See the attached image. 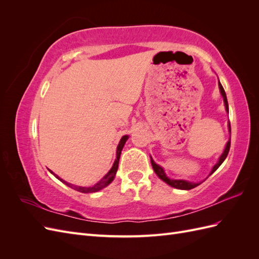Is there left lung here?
Instances as JSON below:
<instances>
[{
	"label": "left lung",
	"instance_id": "left-lung-1",
	"mask_svg": "<svg viewBox=\"0 0 259 259\" xmlns=\"http://www.w3.org/2000/svg\"><path fill=\"white\" fill-rule=\"evenodd\" d=\"M218 85H219V90H221L222 95H223V97H224V103H225V106H226V110H227V112H228V111H229V107H228V101H227V96H226L225 90H224L223 85L221 84V82H219V81H218ZM229 131L231 132V128H230V123H229ZM229 150H230V139L228 140V143H227V145H226V148H225V151H224V153L221 155V158H219L218 163H217L216 165L213 167V169H211V171H210V174H209V175L213 174L214 171H215L219 166L222 165V163L225 161V159L227 158V155H228ZM151 165H152V167H153V170L155 171V174L158 175V176L163 180V182H165L167 185H169V186H171V187L177 188V189L190 190V189H192V188H194V187H197V186H199V185H200V184H193V183L186 182V180H175V179H169V178L165 175V173H164L163 168H162L160 165H158V164H155V163L153 162V160H152V159H151Z\"/></svg>",
	"mask_w": 259,
	"mask_h": 259
}]
</instances>
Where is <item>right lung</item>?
<instances>
[{"instance_id":"obj_1","label":"right lung","mask_w":259,"mask_h":259,"mask_svg":"<svg viewBox=\"0 0 259 259\" xmlns=\"http://www.w3.org/2000/svg\"><path fill=\"white\" fill-rule=\"evenodd\" d=\"M127 138H128L127 135H125V136H123V137L121 138L120 143H119V146H117V149H116V159H115V161H114V163H113V165H112L111 169L109 170L108 174H106V175L103 177V179L99 180V182H98L95 186H93V187H77V186H73V185H71V184H69V183L65 182V180H62V179H61L60 177H58L57 175H55L52 170H50V171H51V173H52L55 177L58 178V179L60 180V182L66 184L68 187L72 188V189H74V190H76V191H80V192H82V193L97 192V191L103 189V188L107 187V186H108L109 184H110V183L112 182V180L114 179V176H115V174H116L117 167H119V160H120L121 151H122V149H123V147H124V144L126 143Z\"/></svg>"}]
</instances>
